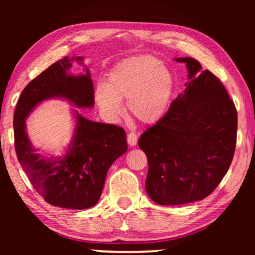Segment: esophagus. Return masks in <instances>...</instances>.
<instances>
[{
	"mask_svg": "<svg viewBox=\"0 0 255 255\" xmlns=\"http://www.w3.org/2000/svg\"><path fill=\"white\" fill-rule=\"evenodd\" d=\"M127 141L129 145H134L137 143V134L134 132H129L127 134Z\"/></svg>",
	"mask_w": 255,
	"mask_h": 255,
	"instance_id": "obj_1",
	"label": "esophagus"
}]
</instances>
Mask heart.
<instances>
[{"instance_id": "b5f03b06", "label": "heart", "mask_w": 255, "mask_h": 255, "mask_svg": "<svg viewBox=\"0 0 255 255\" xmlns=\"http://www.w3.org/2000/svg\"><path fill=\"white\" fill-rule=\"evenodd\" d=\"M174 89V77L163 62L144 55L125 59L114 67L108 73L107 86L96 88L95 99L110 115L121 112L119 100H127L128 111L136 121L154 124L169 110Z\"/></svg>"}]
</instances>
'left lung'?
I'll use <instances>...</instances> for the list:
<instances>
[{
	"label": "left lung",
	"mask_w": 255,
	"mask_h": 255,
	"mask_svg": "<svg viewBox=\"0 0 255 255\" xmlns=\"http://www.w3.org/2000/svg\"><path fill=\"white\" fill-rule=\"evenodd\" d=\"M189 82L169 111L140 137L147 155L145 191L159 205H182L206 198L219 185L234 159L238 114L221 81L193 58Z\"/></svg>",
	"instance_id": "8db88e82"
}]
</instances>
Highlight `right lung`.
Masks as SVG:
<instances>
[{"label": "right lung", "instance_id": "right-lung-1", "mask_svg": "<svg viewBox=\"0 0 255 255\" xmlns=\"http://www.w3.org/2000/svg\"><path fill=\"white\" fill-rule=\"evenodd\" d=\"M71 64L64 57L25 86L14 112V147L30 184L48 204L86 209L99 202L108 169L127 151L124 129L89 121L77 112L71 148L64 158L56 161L37 154L25 131V118L38 103L49 97H64L79 107L94 105V86L89 70L84 75L73 77L67 73Z\"/></svg>", "mask_w": 255, "mask_h": 255}]
</instances>
